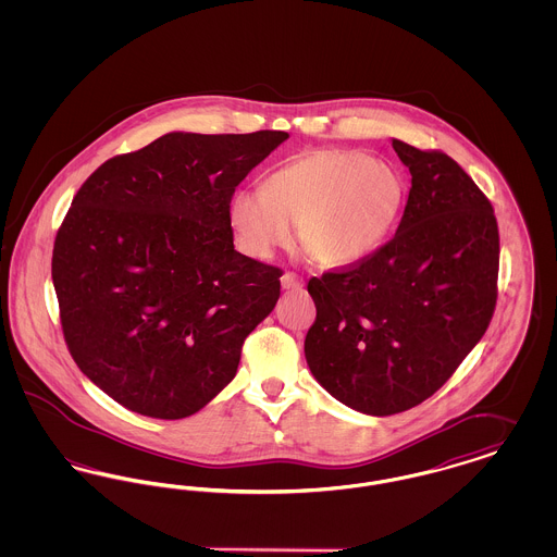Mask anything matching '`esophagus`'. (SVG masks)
<instances>
[{
    "instance_id": "34e87169",
    "label": "esophagus",
    "mask_w": 557,
    "mask_h": 557,
    "mask_svg": "<svg viewBox=\"0 0 557 557\" xmlns=\"http://www.w3.org/2000/svg\"><path fill=\"white\" fill-rule=\"evenodd\" d=\"M280 282H282V288H284V290H300V288L305 286V282H302L298 275L290 273V271H286Z\"/></svg>"
}]
</instances>
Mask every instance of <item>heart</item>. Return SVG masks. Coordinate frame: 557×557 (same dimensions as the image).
Instances as JSON below:
<instances>
[{
  "instance_id": "obj_1",
  "label": "heart",
  "mask_w": 557,
  "mask_h": 557,
  "mask_svg": "<svg viewBox=\"0 0 557 557\" xmlns=\"http://www.w3.org/2000/svg\"><path fill=\"white\" fill-rule=\"evenodd\" d=\"M403 205L405 184L391 162L361 150L323 148L271 173L263 191H238L230 223L250 259L269 261L288 248L296 225L321 265L352 267L388 242Z\"/></svg>"
}]
</instances>
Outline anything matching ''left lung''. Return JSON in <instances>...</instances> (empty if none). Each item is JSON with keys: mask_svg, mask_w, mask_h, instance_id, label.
Wrapping results in <instances>:
<instances>
[{"mask_svg": "<svg viewBox=\"0 0 557 557\" xmlns=\"http://www.w3.org/2000/svg\"><path fill=\"white\" fill-rule=\"evenodd\" d=\"M411 173L397 234L371 259L311 277L305 357L319 384L366 416L432 397L484 336L497 300L499 232L486 196L443 152L393 139Z\"/></svg>", "mask_w": 557, "mask_h": 557, "instance_id": "8db88e82", "label": "left lung"}]
</instances>
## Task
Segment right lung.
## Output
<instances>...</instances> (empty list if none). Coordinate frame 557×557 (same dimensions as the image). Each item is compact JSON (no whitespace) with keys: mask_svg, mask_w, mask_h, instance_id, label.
I'll return each instance as SVG.
<instances>
[{"mask_svg":"<svg viewBox=\"0 0 557 557\" xmlns=\"http://www.w3.org/2000/svg\"><path fill=\"white\" fill-rule=\"evenodd\" d=\"M286 139L166 133L107 160L73 198L52 257L64 341L129 411L182 420L234 380L282 269L234 248L230 202Z\"/></svg>","mask_w":557,"mask_h":557,"instance_id":"obj_1","label":"right lung"}]
</instances>
